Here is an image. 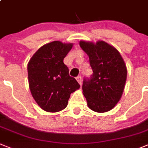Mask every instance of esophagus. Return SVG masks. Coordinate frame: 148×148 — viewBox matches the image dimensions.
<instances>
[{
  "mask_svg": "<svg viewBox=\"0 0 148 148\" xmlns=\"http://www.w3.org/2000/svg\"><path fill=\"white\" fill-rule=\"evenodd\" d=\"M76 80H77V81L79 83V84H80V85H81V84H82V77H81L78 76L76 78Z\"/></svg>",
  "mask_w": 148,
  "mask_h": 148,
  "instance_id": "obj_1",
  "label": "esophagus"
}]
</instances>
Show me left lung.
<instances>
[{"instance_id": "obj_1", "label": "left lung", "mask_w": 148, "mask_h": 148, "mask_svg": "<svg viewBox=\"0 0 148 148\" xmlns=\"http://www.w3.org/2000/svg\"><path fill=\"white\" fill-rule=\"evenodd\" d=\"M80 46L89 56L93 74L84 79L83 94L93 111H109L120 101L127 76L125 62L119 51L103 40L95 43L80 40Z\"/></svg>"}]
</instances>
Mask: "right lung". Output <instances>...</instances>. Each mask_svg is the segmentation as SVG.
<instances>
[{"label": "right lung", "instance_id": "1", "mask_svg": "<svg viewBox=\"0 0 148 148\" xmlns=\"http://www.w3.org/2000/svg\"><path fill=\"white\" fill-rule=\"evenodd\" d=\"M72 47L71 43L50 42L40 47L28 62L30 91L40 108L47 112L65 108L71 94L80 86L63 62Z\"/></svg>", "mask_w": 148, "mask_h": 148}]
</instances>
